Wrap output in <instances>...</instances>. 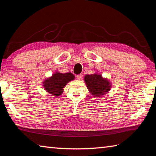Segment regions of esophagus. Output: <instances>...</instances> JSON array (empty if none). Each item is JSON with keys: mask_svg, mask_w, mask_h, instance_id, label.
I'll list each match as a JSON object with an SVG mask.
<instances>
[{"mask_svg": "<svg viewBox=\"0 0 156 156\" xmlns=\"http://www.w3.org/2000/svg\"><path fill=\"white\" fill-rule=\"evenodd\" d=\"M76 78H77L78 80H82V74L77 75V76H76Z\"/></svg>", "mask_w": 156, "mask_h": 156, "instance_id": "obj_1", "label": "esophagus"}]
</instances>
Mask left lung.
<instances>
[{
    "label": "left lung",
    "instance_id": "8db88e82",
    "mask_svg": "<svg viewBox=\"0 0 156 156\" xmlns=\"http://www.w3.org/2000/svg\"><path fill=\"white\" fill-rule=\"evenodd\" d=\"M84 81L89 92L95 97H102L110 90L111 87V82L98 74H87Z\"/></svg>",
    "mask_w": 156,
    "mask_h": 156
}]
</instances>
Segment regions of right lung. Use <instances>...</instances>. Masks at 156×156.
I'll return each mask as SVG.
<instances>
[{"mask_svg": "<svg viewBox=\"0 0 156 156\" xmlns=\"http://www.w3.org/2000/svg\"><path fill=\"white\" fill-rule=\"evenodd\" d=\"M75 76L70 72L59 73L56 72L52 75L51 77L45 79L44 82L45 90L49 94L58 97L64 90V88L68 82L73 80Z\"/></svg>", "mask_w": 156, "mask_h": 156, "instance_id": "right-lung-1", "label": "right lung"}]
</instances>
